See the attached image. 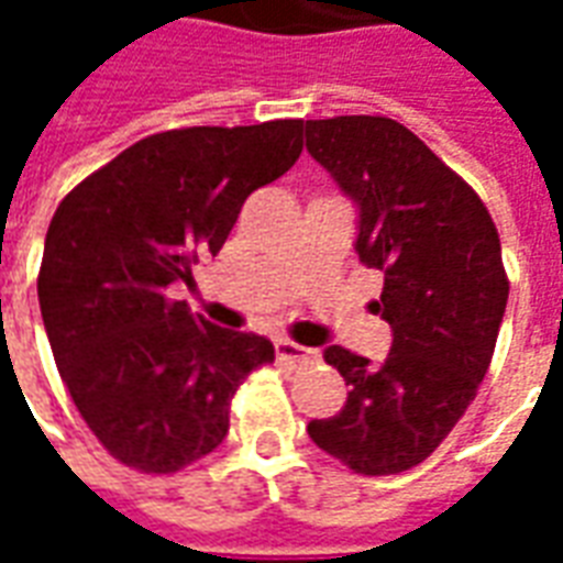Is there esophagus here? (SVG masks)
Returning <instances> with one entry per match:
<instances>
[{"label": "esophagus", "instance_id": "esophagus-1", "mask_svg": "<svg viewBox=\"0 0 563 563\" xmlns=\"http://www.w3.org/2000/svg\"><path fill=\"white\" fill-rule=\"evenodd\" d=\"M277 358L283 365H307V362H313V350L298 346L292 341H277Z\"/></svg>", "mask_w": 563, "mask_h": 563}]
</instances>
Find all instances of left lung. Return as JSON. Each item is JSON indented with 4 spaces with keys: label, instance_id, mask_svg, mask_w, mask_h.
<instances>
[{
    "label": "left lung",
    "instance_id": "obj_1",
    "mask_svg": "<svg viewBox=\"0 0 563 563\" xmlns=\"http://www.w3.org/2000/svg\"><path fill=\"white\" fill-rule=\"evenodd\" d=\"M305 139L358 208L355 253L383 274L371 310L391 325L379 365L325 350L350 391L307 434L355 473L410 471L455 428L492 365L509 295L500 238L483 198L398 120H307Z\"/></svg>",
    "mask_w": 563,
    "mask_h": 563
}]
</instances>
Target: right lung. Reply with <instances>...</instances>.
I'll return each mask as SVG.
<instances>
[{"label": "right lung", "instance_id": "right-lung-1", "mask_svg": "<svg viewBox=\"0 0 563 563\" xmlns=\"http://www.w3.org/2000/svg\"><path fill=\"white\" fill-rule=\"evenodd\" d=\"M305 120L147 135L80 180L44 238L38 305L71 401L117 461L177 473L229 434V404L274 343L168 298L217 256L250 192L301 156Z\"/></svg>", "mask_w": 563, "mask_h": 563}]
</instances>
